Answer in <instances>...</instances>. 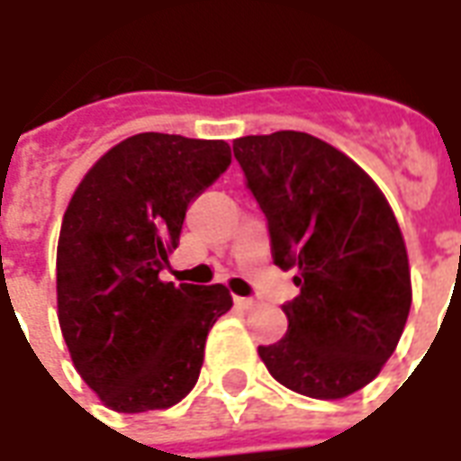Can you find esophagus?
I'll return each instance as SVG.
<instances>
[{
	"label": "esophagus",
	"mask_w": 461,
	"mask_h": 461,
	"mask_svg": "<svg viewBox=\"0 0 461 461\" xmlns=\"http://www.w3.org/2000/svg\"><path fill=\"white\" fill-rule=\"evenodd\" d=\"M234 303H237V306H240L241 311L257 309V301H254V299H247V296H237V299H234Z\"/></svg>",
	"instance_id": "obj_1"
}]
</instances>
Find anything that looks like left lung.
<instances>
[{
  "mask_svg": "<svg viewBox=\"0 0 461 461\" xmlns=\"http://www.w3.org/2000/svg\"><path fill=\"white\" fill-rule=\"evenodd\" d=\"M259 202L271 257L296 269L289 330L259 356L281 385L319 400L366 387L405 329L412 286L402 231L385 194L356 162L309 132L234 140Z\"/></svg>",
  "mask_w": 461,
  "mask_h": 461,
  "instance_id": "left-lung-1",
  "label": "left lung"
}]
</instances>
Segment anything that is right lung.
<instances>
[{"mask_svg": "<svg viewBox=\"0 0 461 461\" xmlns=\"http://www.w3.org/2000/svg\"><path fill=\"white\" fill-rule=\"evenodd\" d=\"M230 162L224 140L140 132L105 152L68 202L59 323L78 375L115 412L177 405L200 377L207 333L231 309L221 284L160 281L190 202Z\"/></svg>", "mask_w": 461, "mask_h": 461, "instance_id": "1", "label": "right lung"}]
</instances>
